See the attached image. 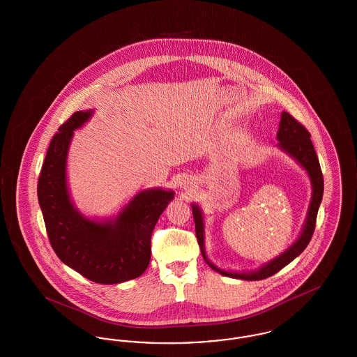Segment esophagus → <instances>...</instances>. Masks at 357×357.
<instances>
[{
    "label": "esophagus",
    "mask_w": 357,
    "mask_h": 357,
    "mask_svg": "<svg viewBox=\"0 0 357 357\" xmlns=\"http://www.w3.org/2000/svg\"><path fill=\"white\" fill-rule=\"evenodd\" d=\"M183 186H185V188H187V190L191 188V182H190V181H185V182H183Z\"/></svg>",
    "instance_id": "obj_1"
}]
</instances>
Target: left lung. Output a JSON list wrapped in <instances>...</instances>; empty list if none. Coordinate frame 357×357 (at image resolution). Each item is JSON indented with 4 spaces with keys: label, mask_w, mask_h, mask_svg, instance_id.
Listing matches in <instances>:
<instances>
[{
    "label": "left lung",
    "mask_w": 357,
    "mask_h": 357,
    "mask_svg": "<svg viewBox=\"0 0 357 357\" xmlns=\"http://www.w3.org/2000/svg\"><path fill=\"white\" fill-rule=\"evenodd\" d=\"M277 139L280 142L278 146L284 151L290 153L307 171V174L310 176V181H312V186H313L312 194L313 195H312V201H310V206H309L304 230H303L300 238L296 241V243H293L287 252H284L280 257L274 258L273 261L268 262L266 265H264L259 271L250 273L225 272V271L218 269L217 266H214L213 264H210L208 259L206 258L204 248V220H202V214H201V210L198 208V206L192 204V215H194V222H195V234H197L199 248L202 250L204 261L208 264V266L213 271L221 273L223 275H227V277H231V278L245 280V281H258V280L268 278L273 274L280 272L282 268H285L297 255H301L305 250L307 243L310 242L312 236L314 233L317 211H319V206H320L321 199H323L324 178L317 153L314 151L313 143L310 140V134L298 120L294 119L288 112H282L281 121H280V130L277 132Z\"/></svg>",
    "instance_id": "obj_1"
}]
</instances>
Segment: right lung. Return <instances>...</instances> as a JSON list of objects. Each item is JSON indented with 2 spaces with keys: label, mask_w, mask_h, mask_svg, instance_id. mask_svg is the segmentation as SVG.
<instances>
[{
  "label": "right lung",
  "mask_w": 357,
  "mask_h": 357,
  "mask_svg": "<svg viewBox=\"0 0 357 357\" xmlns=\"http://www.w3.org/2000/svg\"><path fill=\"white\" fill-rule=\"evenodd\" d=\"M91 111H77L52 137L37 183L38 202L52 248L73 271L98 284L134 280L147 269L151 236L172 191L147 190L126 206L115 222L89 221L69 201L66 159L73 130Z\"/></svg>",
  "instance_id": "1"
}]
</instances>
